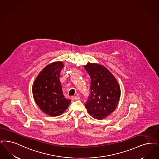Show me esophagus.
<instances>
[{
    "mask_svg": "<svg viewBox=\"0 0 159 159\" xmlns=\"http://www.w3.org/2000/svg\"><path fill=\"white\" fill-rule=\"evenodd\" d=\"M73 99H74V100H79V99H80V96H72V98H71Z\"/></svg>",
    "mask_w": 159,
    "mask_h": 159,
    "instance_id": "obj_1",
    "label": "esophagus"
}]
</instances>
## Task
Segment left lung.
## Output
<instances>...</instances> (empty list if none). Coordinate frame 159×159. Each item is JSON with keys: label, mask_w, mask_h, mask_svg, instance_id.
<instances>
[{"label": "left lung", "mask_w": 159, "mask_h": 159, "mask_svg": "<svg viewBox=\"0 0 159 159\" xmlns=\"http://www.w3.org/2000/svg\"><path fill=\"white\" fill-rule=\"evenodd\" d=\"M84 67L90 77V93L85 107L90 116L101 120L111 114L118 106L121 96L120 86L104 66L89 62Z\"/></svg>", "instance_id": "1"}]
</instances>
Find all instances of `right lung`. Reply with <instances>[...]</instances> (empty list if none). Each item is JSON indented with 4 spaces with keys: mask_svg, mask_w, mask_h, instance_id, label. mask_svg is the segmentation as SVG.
I'll use <instances>...</instances> for the list:
<instances>
[{
    "mask_svg": "<svg viewBox=\"0 0 159 159\" xmlns=\"http://www.w3.org/2000/svg\"><path fill=\"white\" fill-rule=\"evenodd\" d=\"M61 61L48 64L40 71L32 85V95L39 108L45 114L57 116L63 114L71 101L64 96L60 74Z\"/></svg>",
    "mask_w": 159,
    "mask_h": 159,
    "instance_id": "1",
    "label": "right lung"
}]
</instances>
